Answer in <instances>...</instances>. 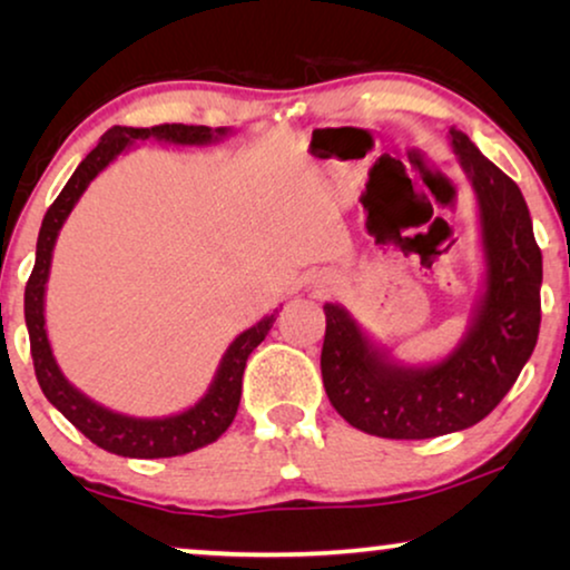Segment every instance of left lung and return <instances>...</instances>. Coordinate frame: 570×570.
<instances>
[{"instance_id":"1","label":"left lung","mask_w":570,"mask_h":570,"mask_svg":"<svg viewBox=\"0 0 570 570\" xmlns=\"http://www.w3.org/2000/svg\"><path fill=\"white\" fill-rule=\"evenodd\" d=\"M449 142L480 209L485 275L470 326L441 361L407 365L361 330L340 303H324L322 379L332 407L379 439H435L488 417L509 394L540 334L542 252L521 189L456 127Z\"/></svg>"}]
</instances>
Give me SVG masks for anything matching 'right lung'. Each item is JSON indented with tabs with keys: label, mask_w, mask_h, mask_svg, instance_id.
I'll return each instance as SVG.
<instances>
[{
	"label": "right lung",
	"mask_w": 570,
	"mask_h": 570,
	"mask_svg": "<svg viewBox=\"0 0 570 570\" xmlns=\"http://www.w3.org/2000/svg\"><path fill=\"white\" fill-rule=\"evenodd\" d=\"M228 127H189V124H160V127L150 129H135V127H114L108 129L96 150L85 155V160L77 166V170L69 178L65 189L49 213L43 215L41 233H38L36 244V267L30 272V279L26 285V326L30 337V355H33L36 379L41 384V392L46 394L53 407L80 431L85 439H90L96 446L111 451L119 456L131 459H163V456H181L189 451H197L207 443L220 439L228 431L238 412L240 402V386H244V368L248 355L254 347L267 337V332L275 324V314L264 316L256 322L252 330L240 332L236 340L225 350L220 365H217L215 379L199 402L176 415L163 417H135L124 415V412H114L90 400L82 394L69 379L61 373L57 357H53L49 332H46V283H49L51 272V256L53 246H57L61 225L67 223L69 213H72L77 202L88 189L92 178L100 170H106L111 163L127 153L135 142H145V139H158L166 145H213L228 137Z\"/></svg>",
	"instance_id": "obj_1"
}]
</instances>
